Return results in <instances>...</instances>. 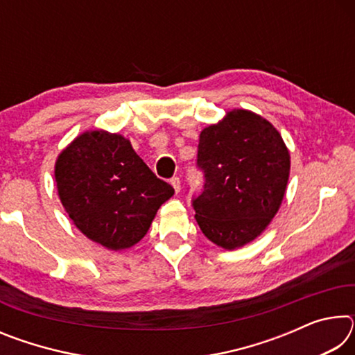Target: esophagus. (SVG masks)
<instances>
[{"instance_id": "esophagus-1", "label": "esophagus", "mask_w": 355, "mask_h": 355, "mask_svg": "<svg viewBox=\"0 0 355 355\" xmlns=\"http://www.w3.org/2000/svg\"><path fill=\"white\" fill-rule=\"evenodd\" d=\"M171 184L173 186V189H175V192H178L180 189H182V184H180V178L178 177H172L171 178Z\"/></svg>"}]
</instances>
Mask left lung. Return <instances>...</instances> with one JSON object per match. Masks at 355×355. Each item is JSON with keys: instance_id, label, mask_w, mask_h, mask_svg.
Listing matches in <instances>:
<instances>
[{"instance_id": "left-lung-1", "label": "left lung", "mask_w": 355, "mask_h": 355, "mask_svg": "<svg viewBox=\"0 0 355 355\" xmlns=\"http://www.w3.org/2000/svg\"><path fill=\"white\" fill-rule=\"evenodd\" d=\"M197 167L200 194L192 196L196 220L224 249L250 243L268 227L284 200L290 153L268 120L233 110L200 133Z\"/></svg>"}]
</instances>
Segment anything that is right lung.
Segmentation results:
<instances>
[{
    "label": "right lung",
    "mask_w": 355,
    "mask_h": 355,
    "mask_svg": "<svg viewBox=\"0 0 355 355\" xmlns=\"http://www.w3.org/2000/svg\"><path fill=\"white\" fill-rule=\"evenodd\" d=\"M55 177L70 219L89 239L111 250L139 243L173 194L128 139L106 131L78 136L59 155Z\"/></svg>",
    "instance_id": "add662e5"
}]
</instances>
